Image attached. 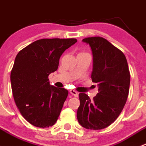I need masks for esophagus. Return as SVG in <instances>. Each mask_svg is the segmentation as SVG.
Segmentation results:
<instances>
[{"label":"esophagus","instance_id":"34e87169","mask_svg":"<svg viewBox=\"0 0 146 146\" xmlns=\"http://www.w3.org/2000/svg\"><path fill=\"white\" fill-rule=\"evenodd\" d=\"M69 92L75 97L78 96V92H76V91L74 90H69Z\"/></svg>","mask_w":146,"mask_h":146}]
</instances>
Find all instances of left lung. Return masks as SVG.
Here are the masks:
<instances>
[{
	"instance_id": "8db88e82",
	"label": "left lung",
	"mask_w": 146,
	"mask_h": 146,
	"mask_svg": "<svg viewBox=\"0 0 146 146\" xmlns=\"http://www.w3.org/2000/svg\"><path fill=\"white\" fill-rule=\"evenodd\" d=\"M82 42L92 51L91 78L99 92L92 100L79 94L77 119L82 127L99 130L111 125L121 112L129 95L130 73L124 54L107 39L95 36Z\"/></svg>"
}]
</instances>
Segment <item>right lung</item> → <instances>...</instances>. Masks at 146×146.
Wrapping results in <instances>:
<instances>
[{
  "instance_id": "right-lung-1",
  "label": "right lung",
  "mask_w": 146,
  "mask_h": 146,
  "mask_svg": "<svg viewBox=\"0 0 146 146\" xmlns=\"http://www.w3.org/2000/svg\"><path fill=\"white\" fill-rule=\"evenodd\" d=\"M76 39H42L16 56L10 74L13 98L20 114L29 123L46 128L56 122L67 90L51 85L48 76L58 69L59 59Z\"/></svg>"
}]
</instances>
